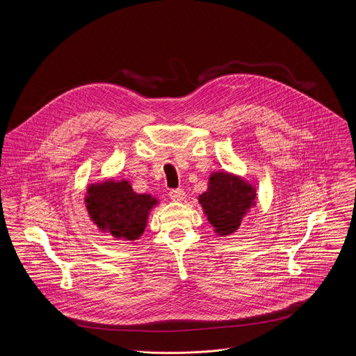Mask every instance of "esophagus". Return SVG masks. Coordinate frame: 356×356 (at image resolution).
Here are the masks:
<instances>
[{
  "mask_svg": "<svg viewBox=\"0 0 356 356\" xmlns=\"http://www.w3.org/2000/svg\"><path fill=\"white\" fill-rule=\"evenodd\" d=\"M169 195H170V198L175 200V201H181V200L186 197V193H184L183 188H172V190L169 191Z\"/></svg>",
  "mask_w": 356,
  "mask_h": 356,
  "instance_id": "34e87169",
  "label": "esophagus"
}]
</instances>
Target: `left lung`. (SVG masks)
I'll use <instances>...</instances> for the list:
<instances>
[{
	"instance_id": "8db88e82",
	"label": "left lung",
	"mask_w": 356,
	"mask_h": 356,
	"mask_svg": "<svg viewBox=\"0 0 356 356\" xmlns=\"http://www.w3.org/2000/svg\"><path fill=\"white\" fill-rule=\"evenodd\" d=\"M209 221L220 235H229L239 227L248 209L253 206L255 191L239 177L214 173L206 193L198 197Z\"/></svg>"
}]
</instances>
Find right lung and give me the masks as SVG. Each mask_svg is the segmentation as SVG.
Segmentation results:
<instances>
[{"label":"right lung","mask_w":356,"mask_h":356,"mask_svg":"<svg viewBox=\"0 0 356 356\" xmlns=\"http://www.w3.org/2000/svg\"><path fill=\"white\" fill-rule=\"evenodd\" d=\"M86 202L99 229L114 238L134 241L142 235L147 213L156 200L149 194H136L124 180L90 186Z\"/></svg>","instance_id":"obj_1"}]
</instances>
